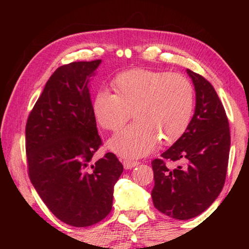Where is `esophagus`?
<instances>
[{"label":"esophagus","instance_id":"1","mask_svg":"<svg viewBox=\"0 0 249 249\" xmlns=\"http://www.w3.org/2000/svg\"><path fill=\"white\" fill-rule=\"evenodd\" d=\"M138 165H140V162L137 161H129V160H124L123 161V166L125 169H132V168L136 167Z\"/></svg>","mask_w":249,"mask_h":249}]
</instances>
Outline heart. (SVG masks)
<instances>
[{"label":"heart","instance_id":"heart-1","mask_svg":"<svg viewBox=\"0 0 249 249\" xmlns=\"http://www.w3.org/2000/svg\"><path fill=\"white\" fill-rule=\"evenodd\" d=\"M114 94L96 92L92 111L101 127L116 132L129 120V125L107 142L108 149L128 160L150 154L158 140L174 144L190 124L195 92L181 74L135 69L117 75L112 81Z\"/></svg>","mask_w":249,"mask_h":249}]
</instances>
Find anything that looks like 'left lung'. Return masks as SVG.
<instances>
[{
    "instance_id": "8db88e82",
    "label": "left lung",
    "mask_w": 249,
    "mask_h": 249,
    "mask_svg": "<svg viewBox=\"0 0 249 249\" xmlns=\"http://www.w3.org/2000/svg\"><path fill=\"white\" fill-rule=\"evenodd\" d=\"M196 90V109L182 136L151 162L155 208L177 220H190L216 200L225 182L231 135L224 107L212 84L187 69ZM167 159L184 163L169 170Z\"/></svg>"
}]
</instances>
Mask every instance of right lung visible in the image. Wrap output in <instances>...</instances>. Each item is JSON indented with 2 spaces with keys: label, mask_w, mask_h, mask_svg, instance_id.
Here are the masks:
<instances>
[{
  "label": "right lung",
  "mask_w": 249,
  "mask_h": 249,
  "mask_svg": "<svg viewBox=\"0 0 249 249\" xmlns=\"http://www.w3.org/2000/svg\"><path fill=\"white\" fill-rule=\"evenodd\" d=\"M102 60L59 67L46 83L26 124L28 175L52 213L86 227L111 212L123 165L112 153L92 163L102 141L89 90Z\"/></svg>",
  "instance_id": "obj_1"
}]
</instances>
